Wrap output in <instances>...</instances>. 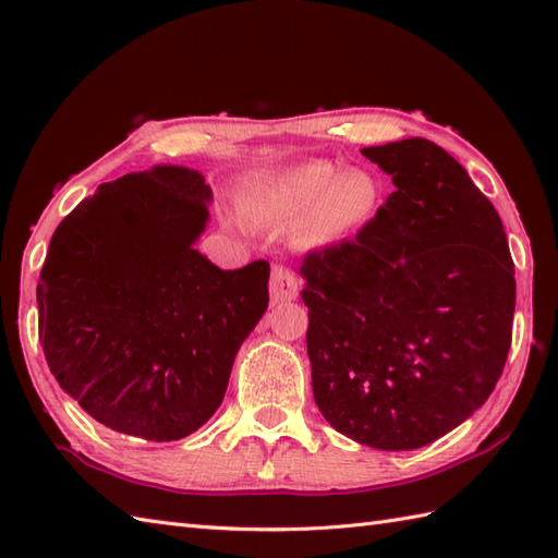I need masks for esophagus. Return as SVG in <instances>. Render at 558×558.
Returning <instances> with one entry per match:
<instances>
[{
  "instance_id": "esophagus-1",
  "label": "esophagus",
  "mask_w": 558,
  "mask_h": 558,
  "mask_svg": "<svg viewBox=\"0 0 558 558\" xmlns=\"http://www.w3.org/2000/svg\"><path fill=\"white\" fill-rule=\"evenodd\" d=\"M298 294H300V286H298V278H294V272L286 266H272V270H270V300L276 304H282V302L298 300Z\"/></svg>"
}]
</instances>
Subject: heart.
<instances>
[{
  "label": "heart",
  "mask_w": 558,
  "mask_h": 558,
  "mask_svg": "<svg viewBox=\"0 0 558 558\" xmlns=\"http://www.w3.org/2000/svg\"><path fill=\"white\" fill-rule=\"evenodd\" d=\"M242 206L252 216L294 222V242L310 252H328L354 240L381 206V182L362 168L340 170L314 160L256 177L246 186Z\"/></svg>",
  "instance_id": "1"
}]
</instances>
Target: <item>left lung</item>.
Returning <instances> with one entry per match:
<instances>
[{
    "instance_id": "left-lung-1",
    "label": "left lung",
    "mask_w": 558,
    "mask_h": 558,
    "mask_svg": "<svg viewBox=\"0 0 558 558\" xmlns=\"http://www.w3.org/2000/svg\"><path fill=\"white\" fill-rule=\"evenodd\" d=\"M396 192L357 240L304 258L306 354L336 432L414 450L472 417L511 350L515 270L468 170L420 136L364 148Z\"/></svg>"
}]
</instances>
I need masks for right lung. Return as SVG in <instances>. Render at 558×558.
<instances>
[{
  "instance_id": "obj_1",
  "label": "right lung",
  "mask_w": 558,
  "mask_h": 558,
  "mask_svg": "<svg viewBox=\"0 0 558 558\" xmlns=\"http://www.w3.org/2000/svg\"><path fill=\"white\" fill-rule=\"evenodd\" d=\"M210 201L198 170L153 165L100 184L52 234L38 282L45 360L112 432L177 441L204 426L268 310V260L222 270L196 248Z\"/></svg>"
}]
</instances>
